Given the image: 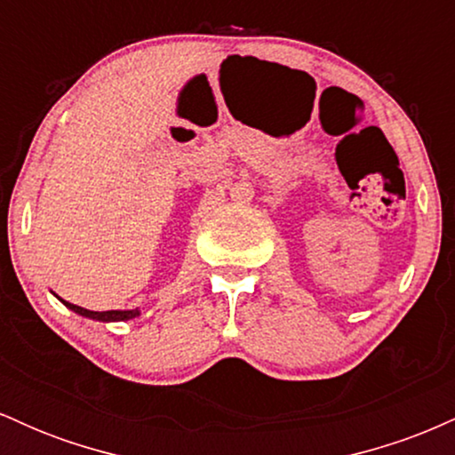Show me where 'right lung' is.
<instances>
[{"label": "right lung", "mask_w": 455, "mask_h": 455, "mask_svg": "<svg viewBox=\"0 0 455 455\" xmlns=\"http://www.w3.org/2000/svg\"><path fill=\"white\" fill-rule=\"evenodd\" d=\"M64 301V299H61ZM64 304L70 307V310H75L76 315L81 316H87V318H96V321H130V318L139 316V310H107V312H93V310H85V307L76 306V304H68V301H64Z\"/></svg>", "instance_id": "obj_1"}]
</instances>
